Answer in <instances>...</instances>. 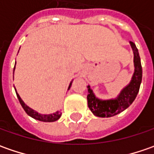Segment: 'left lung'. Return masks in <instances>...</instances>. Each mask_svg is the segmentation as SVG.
<instances>
[{"label":"left lung","mask_w":154,"mask_h":154,"mask_svg":"<svg viewBox=\"0 0 154 154\" xmlns=\"http://www.w3.org/2000/svg\"><path fill=\"white\" fill-rule=\"evenodd\" d=\"M134 52V73L130 83L123 88L120 94L115 99L102 100L95 97L90 86H87V103L92 113L99 117H110L117 115L126 109L133 103L140 90V86L142 80V68L140 63L139 52L135 45L130 42Z\"/></svg>","instance_id":"obj_1"}]
</instances>
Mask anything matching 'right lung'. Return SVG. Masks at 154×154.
Masks as SVG:
<instances>
[{"label":"right lung","instance_id":"1","mask_svg":"<svg viewBox=\"0 0 154 154\" xmlns=\"http://www.w3.org/2000/svg\"><path fill=\"white\" fill-rule=\"evenodd\" d=\"M15 64H16V62H15ZM14 69L15 67L14 68ZM71 85H72V81L70 82V85L68 86V89L71 87ZM15 92H16V89H15ZM16 94H17V97L19 98V101H20V103L21 106L23 107V109H25V111L27 113V115H29L30 116H32V118L34 119H36V120H38V121H42V122H55L56 120H58L60 117H61V116H62V113L60 112V111H56L55 113H53V114H50V115H42V114H39L38 113L37 111H35V110H33L32 109H31L29 106H27L26 103L23 102V100L21 99V98L20 97V95L18 94V92H16Z\"/></svg>","mask_w":154,"mask_h":154}]
</instances>
